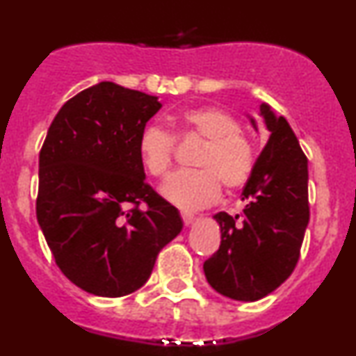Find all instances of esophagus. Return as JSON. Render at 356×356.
<instances>
[{
    "mask_svg": "<svg viewBox=\"0 0 356 356\" xmlns=\"http://www.w3.org/2000/svg\"><path fill=\"white\" fill-rule=\"evenodd\" d=\"M181 216H182L184 224H187V226H189V224H192V220H194V214H192V212H186V211H182V212H181Z\"/></svg>",
    "mask_w": 356,
    "mask_h": 356,
    "instance_id": "34e87169",
    "label": "esophagus"
}]
</instances>
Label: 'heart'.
I'll return each mask as SVG.
<instances>
[{
    "label": "heart",
    "instance_id": "obj_1",
    "mask_svg": "<svg viewBox=\"0 0 356 356\" xmlns=\"http://www.w3.org/2000/svg\"><path fill=\"white\" fill-rule=\"evenodd\" d=\"M175 127L179 137L194 136L206 144L195 157L199 170L177 172L162 184L161 194L165 201L181 209H201L220 197V184L227 192H236L249 181L254 149L229 112L219 107L191 108L175 118ZM137 150L147 174L164 177L169 172L174 138L161 127H147L138 137Z\"/></svg>",
    "mask_w": 356,
    "mask_h": 356
}]
</instances>
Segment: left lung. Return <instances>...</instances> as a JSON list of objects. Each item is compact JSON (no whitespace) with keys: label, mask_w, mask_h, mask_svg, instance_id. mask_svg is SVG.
<instances>
[{"label":"left lung","mask_w":356,"mask_h":356,"mask_svg":"<svg viewBox=\"0 0 356 356\" xmlns=\"http://www.w3.org/2000/svg\"><path fill=\"white\" fill-rule=\"evenodd\" d=\"M259 115L269 138L241 194L246 206L241 214L214 216L220 246L204 263L207 283L236 301L261 300L288 280L309 220L308 159L284 117L268 104Z\"/></svg>","instance_id":"left-lung-1"}]
</instances>
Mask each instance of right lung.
Listing matches in <instances>:
<instances>
[{"label":"right lung","mask_w":356,"mask_h":356,"mask_svg":"<svg viewBox=\"0 0 356 356\" xmlns=\"http://www.w3.org/2000/svg\"><path fill=\"white\" fill-rule=\"evenodd\" d=\"M161 107L157 97L100 81L60 108L43 142L36 219L56 266L95 296L142 288L182 231L138 159V137Z\"/></svg>","instance_id":"1"}]
</instances>
